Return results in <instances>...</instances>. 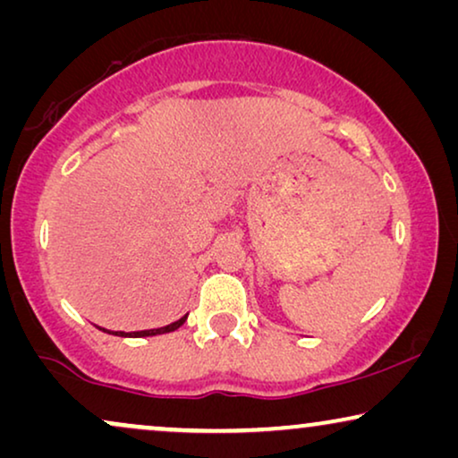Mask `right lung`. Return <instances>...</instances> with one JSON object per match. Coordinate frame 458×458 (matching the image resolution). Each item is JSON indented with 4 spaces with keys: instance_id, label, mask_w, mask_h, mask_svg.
<instances>
[{
    "instance_id": "right-lung-1",
    "label": "right lung",
    "mask_w": 458,
    "mask_h": 458,
    "mask_svg": "<svg viewBox=\"0 0 458 458\" xmlns=\"http://www.w3.org/2000/svg\"><path fill=\"white\" fill-rule=\"evenodd\" d=\"M185 318H187V315L185 317H181L179 321H174V323H171V325H166V327H158V329H143V331H131V334H124V331H108V329H102V331H106V334H112V335H121V337H148V335H160V334H171V331H174V329H179L181 325L185 323Z\"/></svg>"
}]
</instances>
